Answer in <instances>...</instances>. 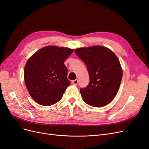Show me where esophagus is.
Returning a JSON list of instances; mask_svg holds the SVG:
<instances>
[{
    "label": "esophagus",
    "mask_w": 149,
    "mask_h": 149,
    "mask_svg": "<svg viewBox=\"0 0 149 149\" xmlns=\"http://www.w3.org/2000/svg\"><path fill=\"white\" fill-rule=\"evenodd\" d=\"M78 83V80L77 79H74V80L73 81V84L74 85H77Z\"/></svg>",
    "instance_id": "34e87169"
}]
</instances>
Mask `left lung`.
Listing matches in <instances>:
<instances>
[{
  "label": "left lung",
  "mask_w": 149,
  "mask_h": 149,
  "mask_svg": "<svg viewBox=\"0 0 149 149\" xmlns=\"http://www.w3.org/2000/svg\"><path fill=\"white\" fill-rule=\"evenodd\" d=\"M75 53L86 65L90 82L80 89L84 101L93 107H102L116 97L123 78V69L115 53L100 45L81 47Z\"/></svg>",
  "instance_id": "1"
}]
</instances>
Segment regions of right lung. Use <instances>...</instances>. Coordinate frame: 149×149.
Here are the masks:
<instances>
[{"instance_id":"right-lung-1","label":"right lung","mask_w":149,"mask_h":149,"mask_svg":"<svg viewBox=\"0 0 149 149\" xmlns=\"http://www.w3.org/2000/svg\"><path fill=\"white\" fill-rule=\"evenodd\" d=\"M73 50L66 47L47 46L38 49L26 61L25 83L31 97L39 104L51 106L62 98L70 85L64 61Z\"/></svg>"}]
</instances>
